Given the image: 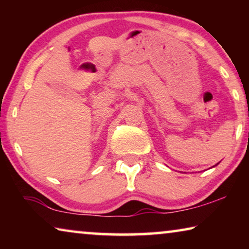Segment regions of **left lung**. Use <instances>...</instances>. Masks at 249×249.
<instances>
[{
	"mask_svg": "<svg viewBox=\"0 0 249 249\" xmlns=\"http://www.w3.org/2000/svg\"><path fill=\"white\" fill-rule=\"evenodd\" d=\"M217 165H218V162H217V163H216V165H215V166H217ZM215 166H213V167H215ZM213 167H212V168H213Z\"/></svg>",
	"mask_w": 249,
	"mask_h": 249,
	"instance_id": "left-lung-1",
	"label": "left lung"
}]
</instances>
